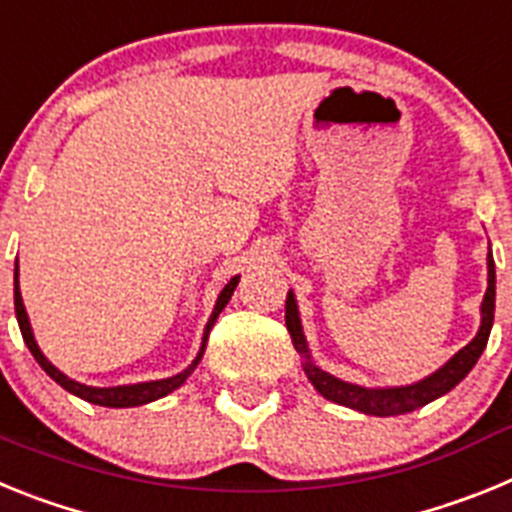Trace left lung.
I'll return each instance as SVG.
<instances>
[{"label": "left lung", "instance_id": "1", "mask_svg": "<svg viewBox=\"0 0 512 512\" xmlns=\"http://www.w3.org/2000/svg\"><path fill=\"white\" fill-rule=\"evenodd\" d=\"M284 310H287L284 312V320H287V330L289 336H292V343H295L297 354L305 356L302 369H305L312 387H315L325 400L346 405V408L359 410V413L377 415V418L405 415L454 390L456 384L472 372V366L477 364V359L482 356V351H485L487 338H490L492 330V320H495V261H492V253H487V292L485 300H482V323H479L477 336H474L467 346L461 348L459 354L451 356L438 372H433L431 377L420 379V382L415 384H405V387H359V384L343 382V379L323 372V369L312 364L310 359L305 333H302L300 312H297V300L292 292L287 295V307H284Z\"/></svg>", "mask_w": 512, "mask_h": 512}]
</instances>
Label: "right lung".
I'll use <instances>...</instances> for the list:
<instances>
[{
	"label": "right lung",
	"instance_id": "obj_1",
	"mask_svg": "<svg viewBox=\"0 0 512 512\" xmlns=\"http://www.w3.org/2000/svg\"><path fill=\"white\" fill-rule=\"evenodd\" d=\"M238 279L241 277H233L228 284L223 287V292H220V297H217L215 302V310H212L210 320H207L205 325V336H202V346H200V354L194 356L192 364L184 369V372L174 374V377L169 379H156V382H140V384H125V387H89V384H81V382H74V379H69L63 372H58L56 366L51 364V361L45 359L43 351L38 348V343H35V336H33V328H30V320H27V312H25V305H22V295H20V282H17V264H15V315H17V323H20V330H22V338H25L27 348H30V354L35 356V361H38L40 366H43V372L48 374V377L53 379V382H58L66 392H71V395L81 397V400L92 402V405H102V408H135V405H146V402H153L158 400V397H166L169 392L179 390L184 382H187L189 374L197 369V364H200L202 354H205V346H207V336H210L212 325H215L217 315L223 312V307L228 305L230 295H233V289L238 287Z\"/></svg>",
	"mask_w": 512,
	"mask_h": 512
}]
</instances>
